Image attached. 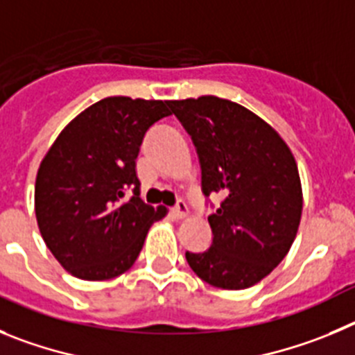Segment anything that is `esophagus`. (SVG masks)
<instances>
[{
  "mask_svg": "<svg viewBox=\"0 0 355 355\" xmlns=\"http://www.w3.org/2000/svg\"><path fill=\"white\" fill-rule=\"evenodd\" d=\"M171 212H173L175 217H178V219H182V217H185L187 214H189V209H187V203H185L184 200H180L177 203V205L171 209Z\"/></svg>",
  "mask_w": 355,
  "mask_h": 355,
  "instance_id": "esophagus-1",
  "label": "esophagus"
}]
</instances>
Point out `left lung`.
<instances>
[{
    "instance_id": "obj_1",
    "label": "left lung",
    "mask_w": 355,
    "mask_h": 355,
    "mask_svg": "<svg viewBox=\"0 0 355 355\" xmlns=\"http://www.w3.org/2000/svg\"><path fill=\"white\" fill-rule=\"evenodd\" d=\"M196 146L201 191L221 196L209 216L212 244L185 251L191 269L225 290L253 286L279 265L301 223L302 189L295 159L260 116L226 98L170 101Z\"/></svg>"
}]
</instances>
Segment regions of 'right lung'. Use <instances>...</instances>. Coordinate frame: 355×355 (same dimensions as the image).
Segmentation results:
<instances>
[{"instance_id":"1","label":"right lung","mask_w":355,"mask_h":355,"mask_svg":"<svg viewBox=\"0 0 355 355\" xmlns=\"http://www.w3.org/2000/svg\"><path fill=\"white\" fill-rule=\"evenodd\" d=\"M166 101L107 97L60 132L40 162L35 214L46 245L72 276L113 279L134 265L152 223L166 216L139 198L136 157L146 130L170 116ZM133 196L123 200L125 191Z\"/></svg>"}]
</instances>
